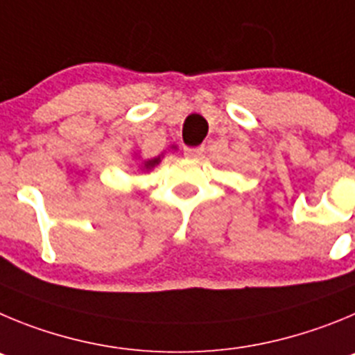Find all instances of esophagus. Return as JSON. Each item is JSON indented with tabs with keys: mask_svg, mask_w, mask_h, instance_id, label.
Instances as JSON below:
<instances>
[{
	"mask_svg": "<svg viewBox=\"0 0 355 355\" xmlns=\"http://www.w3.org/2000/svg\"><path fill=\"white\" fill-rule=\"evenodd\" d=\"M184 152L189 159H198L201 154H203V146H187Z\"/></svg>",
	"mask_w": 355,
	"mask_h": 355,
	"instance_id": "obj_1",
	"label": "esophagus"
}]
</instances>
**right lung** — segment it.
Here are the masks:
<instances>
[{
  "label": "right lung",
  "mask_w": 355,
  "mask_h": 355,
  "mask_svg": "<svg viewBox=\"0 0 355 355\" xmlns=\"http://www.w3.org/2000/svg\"><path fill=\"white\" fill-rule=\"evenodd\" d=\"M159 162H161V155H159V157H154V159H148V161L143 162V170H152V168H155Z\"/></svg>",
  "instance_id": "obj_1"
}]
</instances>
